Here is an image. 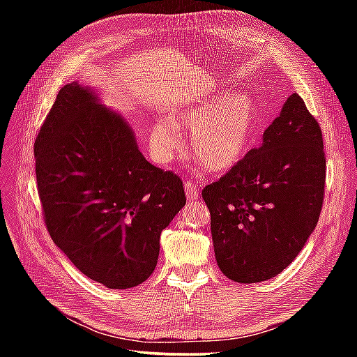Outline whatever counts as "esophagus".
Returning a JSON list of instances; mask_svg holds the SVG:
<instances>
[{
  "label": "esophagus",
  "instance_id": "34e87169",
  "mask_svg": "<svg viewBox=\"0 0 357 357\" xmlns=\"http://www.w3.org/2000/svg\"><path fill=\"white\" fill-rule=\"evenodd\" d=\"M184 188H185V196H187V201L188 202H195L196 199H198L199 188H198V185L193 183V181H188L187 179Z\"/></svg>",
  "mask_w": 357,
  "mask_h": 357
}]
</instances>
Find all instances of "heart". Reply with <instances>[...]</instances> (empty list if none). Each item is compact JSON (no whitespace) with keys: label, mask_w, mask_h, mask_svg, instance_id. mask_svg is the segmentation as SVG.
<instances>
[{"label":"heart","mask_w":357,"mask_h":357,"mask_svg":"<svg viewBox=\"0 0 357 357\" xmlns=\"http://www.w3.org/2000/svg\"><path fill=\"white\" fill-rule=\"evenodd\" d=\"M257 126V107L247 93H219L174 110L150 128L155 161L167 164L181 146L179 128L190 133L192 153L208 172H227L247 155Z\"/></svg>","instance_id":"1"}]
</instances>
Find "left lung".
<instances>
[{"label": "left lung", "instance_id": "obj_1", "mask_svg": "<svg viewBox=\"0 0 357 357\" xmlns=\"http://www.w3.org/2000/svg\"><path fill=\"white\" fill-rule=\"evenodd\" d=\"M325 167L319 123L293 93L262 146L202 190L216 262L227 278L261 282L291 264L319 221Z\"/></svg>", "mask_w": 357, "mask_h": 357}]
</instances>
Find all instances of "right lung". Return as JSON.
Here are the masks:
<instances>
[{
  "label": "right lung",
  "instance_id": "add662e5",
  "mask_svg": "<svg viewBox=\"0 0 357 357\" xmlns=\"http://www.w3.org/2000/svg\"><path fill=\"white\" fill-rule=\"evenodd\" d=\"M35 170L45 227L75 267L119 290L149 279L185 193L144 158L126 119L66 84L36 136Z\"/></svg>",
  "mask_w": 357,
  "mask_h": 357
}]
</instances>
